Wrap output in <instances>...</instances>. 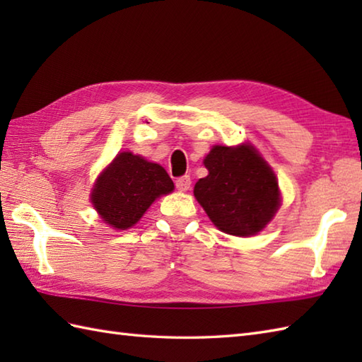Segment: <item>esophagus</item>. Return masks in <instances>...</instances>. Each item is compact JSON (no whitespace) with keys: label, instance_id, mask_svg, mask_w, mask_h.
<instances>
[{"label":"esophagus","instance_id":"1","mask_svg":"<svg viewBox=\"0 0 362 362\" xmlns=\"http://www.w3.org/2000/svg\"><path fill=\"white\" fill-rule=\"evenodd\" d=\"M191 187V179L189 175H183V177H179V179L175 180V188L179 191H188Z\"/></svg>","mask_w":362,"mask_h":362}]
</instances>
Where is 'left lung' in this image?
I'll list each match as a JSON object with an SVG mask.
<instances>
[{"label":"left lung","mask_w":362,"mask_h":362,"mask_svg":"<svg viewBox=\"0 0 362 362\" xmlns=\"http://www.w3.org/2000/svg\"><path fill=\"white\" fill-rule=\"evenodd\" d=\"M209 175L194 185V197L221 232L233 236L259 233L280 206L276 175L249 143L213 146L204 158Z\"/></svg>","instance_id":"left-lung-1"}]
</instances>
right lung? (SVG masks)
<instances>
[{
  "mask_svg": "<svg viewBox=\"0 0 362 362\" xmlns=\"http://www.w3.org/2000/svg\"><path fill=\"white\" fill-rule=\"evenodd\" d=\"M173 189L174 183L163 166L132 152H119L99 174L90 199L107 226L127 230L141 219L157 197Z\"/></svg>",
  "mask_w": 362,
  "mask_h": 362,
  "instance_id": "add662e5",
  "label": "right lung"
}]
</instances>
